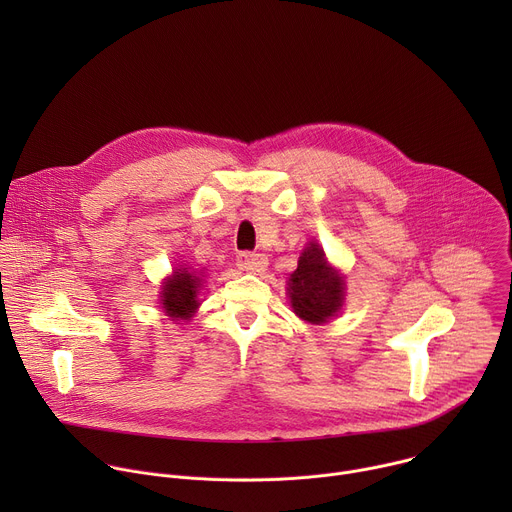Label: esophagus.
Wrapping results in <instances>:
<instances>
[{
  "mask_svg": "<svg viewBox=\"0 0 512 512\" xmlns=\"http://www.w3.org/2000/svg\"><path fill=\"white\" fill-rule=\"evenodd\" d=\"M237 267L249 273H263L267 269V257L261 253L243 251L237 255Z\"/></svg>",
  "mask_w": 512,
  "mask_h": 512,
  "instance_id": "esophagus-1",
  "label": "esophagus"
}]
</instances>
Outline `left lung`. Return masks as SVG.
I'll return each instance as SVG.
<instances>
[{
	"label": "left lung",
	"instance_id": "obj_1",
	"mask_svg": "<svg viewBox=\"0 0 512 512\" xmlns=\"http://www.w3.org/2000/svg\"><path fill=\"white\" fill-rule=\"evenodd\" d=\"M344 281L326 263L320 245L312 243L289 277V298L294 312L308 322H326L342 306Z\"/></svg>",
	"mask_w": 512,
	"mask_h": 512
}]
</instances>
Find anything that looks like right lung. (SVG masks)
Instances as JSON below:
<instances>
[{
  "mask_svg": "<svg viewBox=\"0 0 512 512\" xmlns=\"http://www.w3.org/2000/svg\"><path fill=\"white\" fill-rule=\"evenodd\" d=\"M200 279L194 273L188 271H174V275L164 283L162 287V304L164 310L172 316V318H180V320H188L194 310L198 308V283Z\"/></svg>",
  "mask_w": 512,
  "mask_h": 512,
  "instance_id": "1",
  "label": "right lung"
}]
</instances>
